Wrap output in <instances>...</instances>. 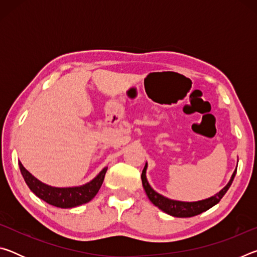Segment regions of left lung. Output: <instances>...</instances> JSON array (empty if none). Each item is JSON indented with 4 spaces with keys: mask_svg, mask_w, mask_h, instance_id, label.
<instances>
[{
    "mask_svg": "<svg viewBox=\"0 0 257 257\" xmlns=\"http://www.w3.org/2000/svg\"><path fill=\"white\" fill-rule=\"evenodd\" d=\"M146 168H147V164H145L144 170L142 172V182L147 194V197H149L150 201L153 203L155 206H158L160 210H162L163 212L168 213V214H170L172 216H177V217H190V216L198 215L201 214V213L207 211L208 208H211L212 206H214L215 204H217L221 201V198H222L224 196V194L228 191L229 187L231 186L233 178L236 176V172H237V170H234L231 179H230V181L228 182V185L225 186L220 193H217L215 196L204 199V201L188 203V202L172 201V199L164 197L162 195L156 193L154 189H152V187L150 186V184L147 182V179H146V175H145Z\"/></svg>",
    "mask_w": 257,
    "mask_h": 257,
    "instance_id": "obj_1",
    "label": "left lung"
}]
</instances>
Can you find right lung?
Listing matches in <instances>:
<instances>
[{"mask_svg":"<svg viewBox=\"0 0 257 257\" xmlns=\"http://www.w3.org/2000/svg\"><path fill=\"white\" fill-rule=\"evenodd\" d=\"M19 168L26 184L37 197L51 204V205L61 208H71L92 201L95 195L97 194L98 189L101 188L107 170V168H104L95 179L84 186L73 187V188H56V187L47 186L37 180L26 170L20 162Z\"/></svg>","mask_w":257,"mask_h":257,"instance_id":"add662e5","label":"right lung"}]
</instances>
